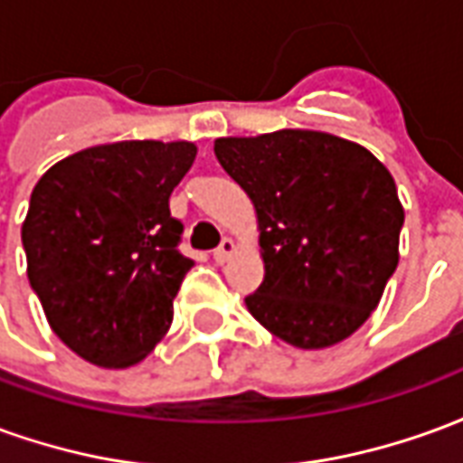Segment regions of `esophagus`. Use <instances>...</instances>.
Here are the masks:
<instances>
[{
    "mask_svg": "<svg viewBox=\"0 0 463 463\" xmlns=\"http://www.w3.org/2000/svg\"><path fill=\"white\" fill-rule=\"evenodd\" d=\"M232 252H235V242L231 241V238H222V242L213 250V260L215 262H225L228 258H231Z\"/></svg>",
    "mask_w": 463,
    "mask_h": 463,
    "instance_id": "34e87169",
    "label": "esophagus"
}]
</instances>
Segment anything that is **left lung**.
<instances>
[{"instance_id": "8db88e82", "label": "left lung", "mask_w": 463, "mask_h": 463, "mask_svg": "<svg viewBox=\"0 0 463 463\" xmlns=\"http://www.w3.org/2000/svg\"><path fill=\"white\" fill-rule=\"evenodd\" d=\"M215 158L258 213L265 280L245 298L252 317L300 349L359 330L399 262L392 173L357 143L300 128L218 138Z\"/></svg>"}]
</instances>
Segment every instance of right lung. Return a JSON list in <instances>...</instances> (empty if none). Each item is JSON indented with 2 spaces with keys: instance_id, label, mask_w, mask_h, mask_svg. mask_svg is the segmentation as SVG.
<instances>
[{
  "instance_id": "1",
  "label": "right lung",
  "mask_w": 463,
  "mask_h": 463,
  "mask_svg": "<svg viewBox=\"0 0 463 463\" xmlns=\"http://www.w3.org/2000/svg\"><path fill=\"white\" fill-rule=\"evenodd\" d=\"M185 141H118L52 165L22 225L26 275L56 337L99 367H131L168 332L193 268L168 208Z\"/></svg>"
}]
</instances>
